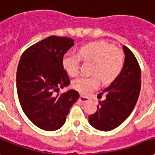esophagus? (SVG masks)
<instances>
[{"instance_id":"34e87169","label":"esophagus","mask_w":155,"mask_h":155,"mask_svg":"<svg viewBox=\"0 0 155 155\" xmlns=\"http://www.w3.org/2000/svg\"><path fill=\"white\" fill-rule=\"evenodd\" d=\"M88 100H89V98H88V97H85V96L81 95V97H80V101H81V102L84 103V102H87Z\"/></svg>"}]
</instances>
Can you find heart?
Segmentation results:
<instances>
[{
	"instance_id": "heart-1",
	"label": "heart",
	"mask_w": 155,
	"mask_h": 155,
	"mask_svg": "<svg viewBox=\"0 0 155 155\" xmlns=\"http://www.w3.org/2000/svg\"><path fill=\"white\" fill-rule=\"evenodd\" d=\"M81 59L94 62L90 77H81L73 81L72 86L82 94L88 95L100 84V77L104 83L113 82L121 74L124 65V56L120 50L108 42L99 41L88 43L79 49L77 55L66 53L62 57V66L72 77L80 73Z\"/></svg>"
}]
</instances>
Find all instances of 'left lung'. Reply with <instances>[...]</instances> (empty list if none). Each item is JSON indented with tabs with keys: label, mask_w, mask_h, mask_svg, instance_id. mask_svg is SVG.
I'll return each instance as SVG.
<instances>
[{
	"label": "left lung",
	"mask_w": 155,
	"mask_h": 155,
	"mask_svg": "<svg viewBox=\"0 0 155 155\" xmlns=\"http://www.w3.org/2000/svg\"><path fill=\"white\" fill-rule=\"evenodd\" d=\"M123 51L125 61L121 74L103 90L105 99L98 102L97 111L89 117V124L97 130L108 131L117 128L130 116L138 100L140 68L130 49L123 46Z\"/></svg>",
	"instance_id": "1"
}]
</instances>
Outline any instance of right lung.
Listing matches in <instances>:
<instances>
[{
    "mask_svg": "<svg viewBox=\"0 0 155 155\" xmlns=\"http://www.w3.org/2000/svg\"><path fill=\"white\" fill-rule=\"evenodd\" d=\"M74 45L72 38L53 35L31 46L19 60L16 74L19 103L27 117L40 129H60L70 108L80 98L74 89L54 94L70 84L62 57Z\"/></svg>",
    "mask_w": 155,
    "mask_h": 155,
    "instance_id": "1",
    "label": "right lung"
}]
</instances>
